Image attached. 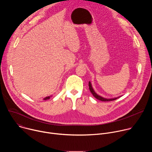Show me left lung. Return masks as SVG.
I'll use <instances>...</instances> for the list:
<instances>
[{"label": "left lung", "mask_w": 152, "mask_h": 152, "mask_svg": "<svg viewBox=\"0 0 152 152\" xmlns=\"http://www.w3.org/2000/svg\"><path fill=\"white\" fill-rule=\"evenodd\" d=\"M88 86H89V89L91 93V94L93 95V96L96 98L97 99L99 100H101V101H103V102H108V101H113V100H116L117 99H118V97H117V98H114V99H105V98H103L99 95H97L95 91H94V90L92 88V86H91V82H89V83H88Z\"/></svg>", "instance_id": "obj_1"}]
</instances>
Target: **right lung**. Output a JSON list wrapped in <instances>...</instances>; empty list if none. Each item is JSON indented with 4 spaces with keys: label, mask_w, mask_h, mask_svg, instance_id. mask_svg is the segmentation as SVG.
<instances>
[{
    "label": "right lung",
    "mask_w": 152,
    "mask_h": 152,
    "mask_svg": "<svg viewBox=\"0 0 152 152\" xmlns=\"http://www.w3.org/2000/svg\"><path fill=\"white\" fill-rule=\"evenodd\" d=\"M50 98V97H46L45 99V100H46V99H49Z\"/></svg>",
    "instance_id": "1"
}]
</instances>
